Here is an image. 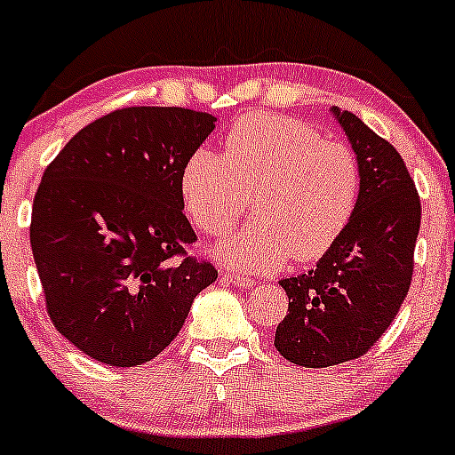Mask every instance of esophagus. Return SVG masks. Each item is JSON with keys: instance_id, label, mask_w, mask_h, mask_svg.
I'll return each instance as SVG.
<instances>
[{"instance_id": "obj_1", "label": "esophagus", "mask_w": 455, "mask_h": 455, "mask_svg": "<svg viewBox=\"0 0 455 455\" xmlns=\"http://www.w3.org/2000/svg\"><path fill=\"white\" fill-rule=\"evenodd\" d=\"M221 275L226 280H229L232 284H238L241 289H254L256 283L251 278H247V275H241V274H234V271H221Z\"/></svg>"}]
</instances>
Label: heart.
<instances>
[{"label":"heart","mask_w":455,"mask_h":455,"mask_svg":"<svg viewBox=\"0 0 455 455\" xmlns=\"http://www.w3.org/2000/svg\"><path fill=\"white\" fill-rule=\"evenodd\" d=\"M186 214L201 232H228L254 199L256 219L214 247V256L245 271H275L287 260L329 254L362 195L353 148L324 140L289 116L250 114L234 123L223 156L199 148L180 180Z\"/></svg>","instance_id":"obj_1"}]
</instances>
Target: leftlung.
Segmentation results:
<instances>
[{
    "label": "left lung",
    "instance_id": "1",
    "mask_svg": "<svg viewBox=\"0 0 455 455\" xmlns=\"http://www.w3.org/2000/svg\"><path fill=\"white\" fill-rule=\"evenodd\" d=\"M331 111L362 166V195L315 269L280 280L289 311L274 346L304 368L337 366L377 344L410 291L420 228L419 193L396 148L350 111Z\"/></svg>",
    "mask_w": 455,
    "mask_h": 455
}]
</instances>
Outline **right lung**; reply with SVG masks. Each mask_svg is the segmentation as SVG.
Instances as JSON below:
<instances>
[{
  "label": "right lung",
  "mask_w": 455,
  "mask_h": 455,
  "mask_svg": "<svg viewBox=\"0 0 455 455\" xmlns=\"http://www.w3.org/2000/svg\"><path fill=\"white\" fill-rule=\"evenodd\" d=\"M214 123L181 107H126L78 131L41 177L30 245L45 307L96 362H151L217 280L186 254L196 234L180 195L186 159Z\"/></svg>",
  "instance_id": "right-lung-1"
}]
</instances>
